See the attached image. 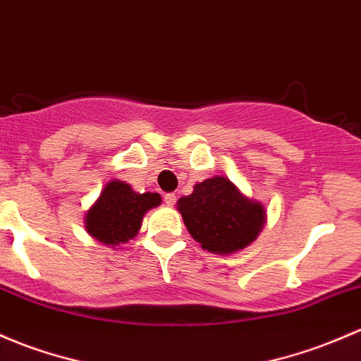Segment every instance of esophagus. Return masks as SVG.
Wrapping results in <instances>:
<instances>
[{"label":"esophagus","instance_id":"1","mask_svg":"<svg viewBox=\"0 0 361 361\" xmlns=\"http://www.w3.org/2000/svg\"><path fill=\"white\" fill-rule=\"evenodd\" d=\"M164 202L168 204V206H174V204H176V193H166Z\"/></svg>","mask_w":361,"mask_h":361}]
</instances>
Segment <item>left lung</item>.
I'll use <instances>...</instances> for the list:
<instances>
[{
  "mask_svg": "<svg viewBox=\"0 0 361 361\" xmlns=\"http://www.w3.org/2000/svg\"><path fill=\"white\" fill-rule=\"evenodd\" d=\"M188 231L202 249L231 254L247 247L264 225V207L245 199L221 176L193 187L190 195L178 200Z\"/></svg>",
  "mask_w": 361,
  "mask_h": 361,
  "instance_id": "left-lung-1",
  "label": "left lung"
}]
</instances>
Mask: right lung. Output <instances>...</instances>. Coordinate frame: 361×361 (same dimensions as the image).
<instances>
[{"instance_id":"obj_1","label":"right lung","mask_w":361,"mask_h":361,"mask_svg":"<svg viewBox=\"0 0 361 361\" xmlns=\"http://www.w3.org/2000/svg\"><path fill=\"white\" fill-rule=\"evenodd\" d=\"M159 204V193H136L123 181H111L86 214V230L104 244L119 245L138 233L145 212Z\"/></svg>"}]
</instances>
